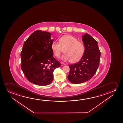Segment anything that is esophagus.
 Returning <instances> with one entry per match:
<instances>
[{"label":"esophagus","instance_id":"esophagus-1","mask_svg":"<svg viewBox=\"0 0 123 123\" xmlns=\"http://www.w3.org/2000/svg\"><path fill=\"white\" fill-rule=\"evenodd\" d=\"M61 66H64V65H65V63L64 62H61Z\"/></svg>","mask_w":123,"mask_h":123}]
</instances>
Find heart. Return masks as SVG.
<instances>
[{
  "label": "heart",
  "instance_id": "1",
  "mask_svg": "<svg viewBox=\"0 0 123 123\" xmlns=\"http://www.w3.org/2000/svg\"><path fill=\"white\" fill-rule=\"evenodd\" d=\"M51 48L55 57H59L64 50L65 52L62 57L63 61H70L75 62L79 61L85 52V46L81 42L70 35H65L59 40V43L55 41L52 43Z\"/></svg>",
  "mask_w": 123,
  "mask_h": 123
}]
</instances>
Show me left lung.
Instances as JSON below:
<instances>
[{
    "mask_svg": "<svg viewBox=\"0 0 123 123\" xmlns=\"http://www.w3.org/2000/svg\"><path fill=\"white\" fill-rule=\"evenodd\" d=\"M85 52L79 62L69 65L68 80L74 84L87 81L95 74L100 62V52L98 42L92 36L85 34L82 37Z\"/></svg>",
    "mask_w": 123,
    "mask_h": 123,
    "instance_id": "left-lung-1",
    "label": "left lung"
}]
</instances>
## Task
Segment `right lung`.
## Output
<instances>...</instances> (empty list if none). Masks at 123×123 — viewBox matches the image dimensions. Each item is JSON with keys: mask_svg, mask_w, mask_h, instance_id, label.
<instances>
[{"mask_svg": "<svg viewBox=\"0 0 123 123\" xmlns=\"http://www.w3.org/2000/svg\"><path fill=\"white\" fill-rule=\"evenodd\" d=\"M49 32L36 31L23 44L21 53V68L25 77L39 86H47L53 80V72L61 63L53 57V40Z\"/></svg>", "mask_w": 123, "mask_h": 123, "instance_id": "add662e5", "label": "right lung"}]
</instances>
